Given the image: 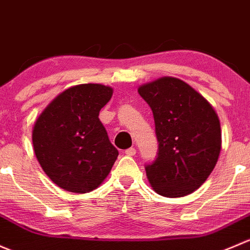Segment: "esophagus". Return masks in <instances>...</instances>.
I'll return each instance as SVG.
<instances>
[{
  "label": "esophagus",
  "instance_id": "obj_1",
  "mask_svg": "<svg viewBox=\"0 0 250 250\" xmlns=\"http://www.w3.org/2000/svg\"><path fill=\"white\" fill-rule=\"evenodd\" d=\"M125 154H126V155H128V156H133V155H135V154H136V149H135V148H128V149H126Z\"/></svg>",
  "mask_w": 250,
  "mask_h": 250
}]
</instances>
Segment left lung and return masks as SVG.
Wrapping results in <instances>:
<instances>
[{
    "mask_svg": "<svg viewBox=\"0 0 250 250\" xmlns=\"http://www.w3.org/2000/svg\"><path fill=\"white\" fill-rule=\"evenodd\" d=\"M153 110L158 158L146 172L154 191L165 197L191 194L206 182L221 149L220 122L209 102L189 84L163 77L138 87Z\"/></svg>",
    "mask_w": 250,
    "mask_h": 250,
    "instance_id": "obj_1",
    "label": "left lung"
}]
</instances>
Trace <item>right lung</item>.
Masks as SVG:
<instances>
[{"mask_svg":"<svg viewBox=\"0 0 250 250\" xmlns=\"http://www.w3.org/2000/svg\"><path fill=\"white\" fill-rule=\"evenodd\" d=\"M110 86L81 84L61 92L36 120L32 143L45 174L66 191L85 194L107 178L119 151L100 122Z\"/></svg>","mask_w":250,"mask_h":250,"instance_id":"right-lung-1","label":"right lung"}]
</instances>
